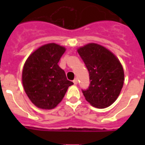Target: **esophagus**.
<instances>
[{
    "label": "esophagus",
    "mask_w": 145,
    "mask_h": 145,
    "mask_svg": "<svg viewBox=\"0 0 145 145\" xmlns=\"http://www.w3.org/2000/svg\"><path fill=\"white\" fill-rule=\"evenodd\" d=\"M73 82H74V85H77V84H78V79L75 78L74 81H73Z\"/></svg>",
    "instance_id": "1"
}]
</instances>
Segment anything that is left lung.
Wrapping results in <instances>:
<instances>
[{
  "label": "left lung",
  "instance_id": "left-lung-1",
  "mask_svg": "<svg viewBox=\"0 0 145 145\" xmlns=\"http://www.w3.org/2000/svg\"><path fill=\"white\" fill-rule=\"evenodd\" d=\"M89 73L90 85L82 93L85 99L99 109L112 105L121 91L124 73L121 63L103 46L89 43L78 50Z\"/></svg>",
  "mask_w": 145,
  "mask_h": 145
}]
</instances>
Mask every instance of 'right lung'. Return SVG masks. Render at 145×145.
Segmentation results:
<instances>
[{
    "label": "right lung",
    "instance_id": "1",
    "mask_svg": "<svg viewBox=\"0 0 145 145\" xmlns=\"http://www.w3.org/2000/svg\"><path fill=\"white\" fill-rule=\"evenodd\" d=\"M65 48L49 43L30 55L22 71V84L31 102L39 108L51 109L62 101L69 86L74 83L67 79L58 62Z\"/></svg>",
    "mask_w": 145,
    "mask_h": 145
}]
</instances>
